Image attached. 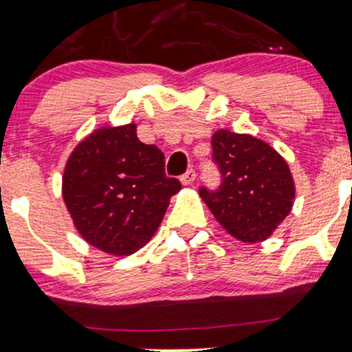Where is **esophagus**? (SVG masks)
Masks as SVG:
<instances>
[{
	"mask_svg": "<svg viewBox=\"0 0 352 352\" xmlns=\"http://www.w3.org/2000/svg\"><path fill=\"white\" fill-rule=\"evenodd\" d=\"M194 179H196V171H194V169H188V171L181 176V183H183L184 186L192 184Z\"/></svg>",
	"mask_w": 352,
	"mask_h": 352,
	"instance_id": "obj_1",
	"label": "esophagus"
}]
</instances>
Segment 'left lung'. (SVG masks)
I'll return each instance as SVG.
<instances>
[{"instance_id":"left-lung-1","label":"left lung","mask_w":352,"mask_h":352,"mask_svg":"<svg viewBox=\"0 0 352 352\" xmlns=\"http://www.w3.org/2000/svg\"><path fill=\"white\" fill-rule=\"evenodd\" d=\"M212 163L220 184L199 188L204 202L230 235L246 243L266 240L296 197L285 160L259 138L219 130L212 137Z\"/></svg>"}]
</instances>
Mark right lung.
<instances>
[{
    "mask_svg": "<svg viewBox=\"0 0 352 352\" xmlns=\"http://www.w3.org/2000/svg\"><path fill=\"white\" fill-rule=\"evenodd\" d=\"M179 189V179L164 173L163 151L138 140L133 124L89 135L63 175V199L78 232L116 256L148 243Z\"/></svg>",
    "mask_w": 352,
    "mask_h": 352,
    "instance_id": "add662e5",
    "label": "right lung"
}]
</instances>
